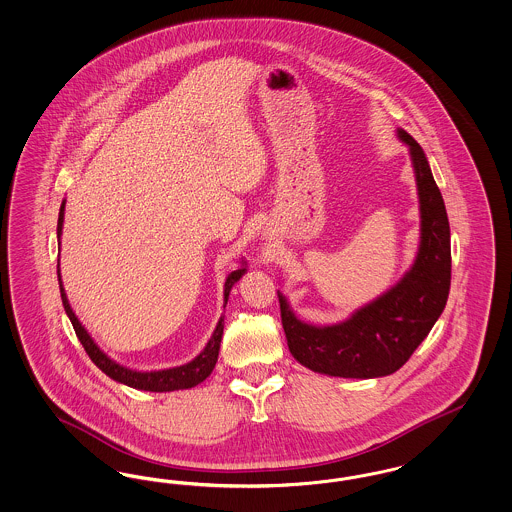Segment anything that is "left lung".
Returning a JSON list of instances; mask_svg holds the SVG:
<instances>
[{
	"instance_id": "obj_1",
	"label": "left lung",
	"mask_w": 512,
	"mask_h": 512,
	"mask_svg": "<svg viewBox=\"0 0 512 512\" xmlns=\"http://www.w3.org/2000/svg\"><path fill=\"white\" fill-rule=\"evenodd\" d=\"M421 202V247L408 274L347 322L314 328L295 318L278 291L282 326L293 358L312 371L347 379H371L402 368L446 307L451 284L450 223L427 156L402 129Z\"/></svg>"
}]
</instances>
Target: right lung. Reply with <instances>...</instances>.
Listing matches in <instances>:
<instances>
[{
  "label": "right lung",
  "mask_w": 512,
  "mask_h": 512,
  "mask_svg": "<svg viewBox=\"0 0 512 512\" xmlns=\"http://www.w3.org/2000/svg\"><path fill=\"white\" fill-rule=\"evenodd\" d=\"M62 221H64V202H62L61 211H59V223H57V236L59 238H61ZM244 272H246V268H238V270L230 272V276L226 278L225 301L228 299L230 289L242 278ZM57 274H59L62 305H64V310H66V314H68V318H70V322L74 326V331H76L80 343L85 348V352L89 354V358L93 360V364L101 369V371H104L110 379L123 383L127 387H133V389L150 390V392H169V390L192 389L198 383H202L205 377L211 375V371H213L215 364H217V358H219V347H221V337H223V328H225L223 326V322H225L223 318L219 320V324H217V328L213 331L207 347L192 362L179 366V368L162 369V371H146V373L133 371V369L123 368L120 364H116L114 360H110L103 350L93 343V339L83 329L82 324L76 318V314L72 312V308L68 305V299H66L64 287H62L59 263H57Z\"/></svg>",
  "instance_id": "1"
}]
</instances>
